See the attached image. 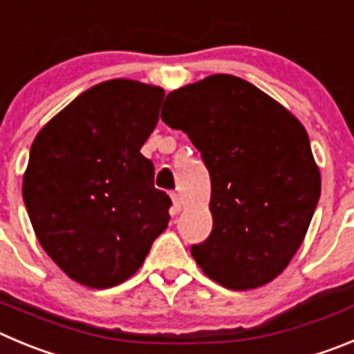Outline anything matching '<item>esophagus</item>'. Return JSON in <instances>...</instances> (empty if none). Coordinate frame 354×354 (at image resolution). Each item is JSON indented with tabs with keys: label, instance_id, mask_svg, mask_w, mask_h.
<instances>
[{
	"label": "esophagus",
	"instance_id": "34e87169",
	"mask_svg": "<svg viewBox=\"0 0 354 354\" xmlns=\"http://www.w3.org/2000/svg\"><path fill=\"white\" fill-rule=\"evenodd\" d=\"M171 199H173L174 209L180 211L181 209V197H180V194H171Z\"/></svg>",
	"mask_w": 354,
	"mask_h": 354
}]
</instances>
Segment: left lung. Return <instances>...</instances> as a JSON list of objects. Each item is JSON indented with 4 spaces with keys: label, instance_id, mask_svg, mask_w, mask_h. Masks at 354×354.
<instances>
[{
    "label": "left lung",
    "instance_id": "8db88e82",
    "mask_svg": "<svg viewBox=\"0 0 354 354\" xmlns=\"http://www.w3.org/2000/svg\"><path fill=\"white\" fill-rule=\"evenodd\" d=\"M162 120L188 134L211 176L213 230L192 257L229 290H253L292 262L315 214L322 174L304 125L232 75L169 92Z\"/></svg>",
    "mask_w": 354,
    "mask_h": 354
}]
</instances>
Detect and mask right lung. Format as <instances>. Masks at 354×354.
<instances>
[{
  "instance_id": "right-lung-1",
  "label": "right lung",
  "mask_w": 354,
  "mask_h": 354,
  "mask_svg": "<svg viewBox=\"0 0 354 354\" xmlns=\"http://www.w3.org/2000/svg\"><path fill=\"white\" fill-rule=\"evenodd\" d=\"M164 88L101 82L43 125L29 151L22 197L41 248L73 281L111 288L143 266L167 229L171 199L153 187L141 147Z\"/></svg>"
}]
</instances>
